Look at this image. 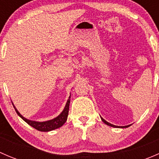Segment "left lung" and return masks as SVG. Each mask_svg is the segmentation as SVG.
Returning <instances> with one entry per match:
<instances>
[{"label": "left lung", "mask_w": 159, "mask_h": 159, "mask_svg": "<svg viewBox=\"0 0 159 159\" xmlns=\"http://www.w3.org/2000/svg\"><path fill=\"white\" fill-rule=\"evenodd\" d=\"M102 118V121H103V122H104V123H105V124L108 125H109V126H111V127H114V128H118V126H116V125H114L111 124V123H108V121H105V119H103V118ZM129 126H130V125H127V126H125V127H124V126H123V127H121V128H128V127H129Z\"/></svg>", "instance_id": "8db88e82"}]
</instances>
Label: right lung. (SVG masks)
<instances>
[{
  "label": "right lung",
  "mask_w": 159,
  "mask_h": 159,
  "mask_svg": "<svg viewBox=\"0 0 159 159\" xmlns=\"http://www.w3.org/2000/svg\"><path fill=\"white\" fill-rule=\"evenodd\" d=\"M70 95L68 98V102H67L66 105H65V109L63 110V111L57 117V118H54L52 120H50V121H43V122H38V121H30V120L27 119L25 117L22 116L20 113L18 112V111L16 109L15 107L14 106V109H15L16 112H17V115L22 118L25 121H26L28 125H30L31 127L34 128L35 129L38 130L40 131H52L56 129H58V128L61 127L67 121V118H68V111H69V104H70Z\"/></svg>",
  "instance_id": "obj_1"
}]
</instances>
